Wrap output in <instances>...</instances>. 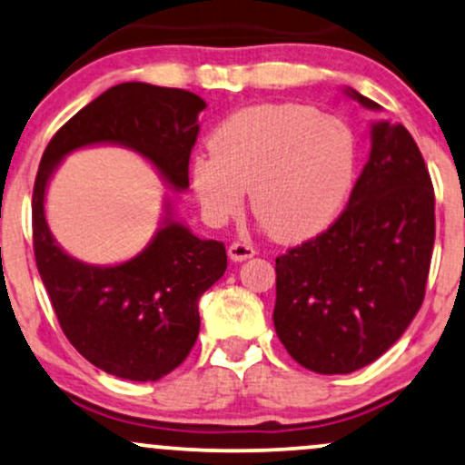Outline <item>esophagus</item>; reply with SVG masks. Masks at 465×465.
Returning <instances> with one entry per match:
<instances>
[{
  "instance_id": "esophagus-1",
  "label": "esophagus",
  "mask_w": 465,
  "mask_h": 465,
  "mask_svg": "<svg viewBox=\"0 0 465 465\" xmlns=\"http://www.w3.org/2000/svg\"><path fill=\"white\" fill-rule=\"evenodd\" d=\"M227 255L232 262H244V260H249V257L255 255V249H253V244L233 242V244H229Z\"/></svg>"
}]
</instances>
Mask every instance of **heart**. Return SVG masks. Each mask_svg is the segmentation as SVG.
<instances>
[{
    "mask_svg": "<svg viewBox=\"0 0 465 465\" xmlns=\"http://www.w3.org/2000/svg\"><path fill=\"white\" fill-rule=\"evenodd\" d=\"M193 160L190 183L210 225L244 208L272 238L301 242L342 214L357 175V138L342 119L305 104H257L233 112Z\"/></svg>",
    "mask_w": 465,
    "mask_h": 465,
    "instance_id": "heart-1",
    "label": "heart"
}]
</instances>
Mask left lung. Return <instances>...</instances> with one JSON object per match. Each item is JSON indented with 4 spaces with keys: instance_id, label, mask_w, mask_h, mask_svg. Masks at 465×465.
Returning a JSON list of instances; mask_svg holds the SVG:
<instances>
[{
    "instance_id": "1",
    "label": "left lung",
    "mask_w": 465,
    "mask_h": 465,
    "mask_svg": "<svg viewBox=\"0 0 465 465\" xmlns=\"http://www.w3.org/2000/svg\"><path fill=\"white\" fill-rule=\"evenodd\" d=\"M361 108L381 105L342 88ZM435 240V194L405 125L371 123V153L327 232L275 260V331L301 366L349 374L379 360L420 310Z\"/></svg>"
}]
</instances>
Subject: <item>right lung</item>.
I'll return each instance as SVG.
<instances>
[{
    "label": "right lung",
    "instance_id": "add662e5",
    "mask_svg": "<svg viewBox=\"0 0 465 465\" xmlns=\"http://www.w3.org/2000/svg\"><path fill=\"white\" fill-rule=\"evenodd\" d=\"M205 105L179 88L116 84L60 127L38 166L32 229L43 286L77 353L114 377L158 381L186 360L201 327L199 299L227 271L225 244L194 236L164 197L160 225L141 253L88 264L66 253L47 225L49 182L73 151L112 144L141 155L173 193H183Z\"/></svg>",
    "mask_w": 465,
    "mask_h": 465
}]
</instances>
